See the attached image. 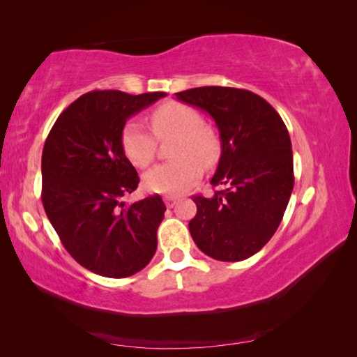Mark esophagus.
I'll use <instances>...</instances> for the list:
<instances>
[{
    "instance_id": "1",
    "label": "esophagus",
    "mask_w": 357,
    "mask_h": 357,
    "mask_svg": "<svg viewBox=\"0 0 357 357\" xmlns=\"http://www.w3.org/2000/svg\"><path fill=\"white\" fill-rule=\"evenodd\" d=\"M177 197H175V195H165L164 197V203H165V206L167 208H172L175 203H177Z\"/></svg>"
}]
</instances>
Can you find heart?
<instances>
[{"instance_id": "obj_1", "label": "heart", "mask_w": 357, "mask_h": 357, "mask_svg": "<svg viewBox=\"0 0 357 357\" xmlns=\"http://www.w3.org/2000/svg\"><path fill=\"white\" fill-rule=\"evenodd\" d=\"M158 139L175 136L170 155L175 160L159 164L144 174L143 187L151 193L177 195L188 190L202 177L203 167H213L221 154V141L214 130L204 125L202 114L182 102H165L149 114ZM121 149L135 167L153 162L155 139L139 121H126L120 136Z\"/></svg>"}]
</instances>
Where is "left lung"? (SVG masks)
<instances>
[{
  "label": "left lung",
  "mask_w": 357,
  "mask_h": 357,
  "mask_svg": "<svg viewBox=\"0 0 357 357\" xmlns=\"http://www.w3.org/2000/svg\"><path fill=\"white\" fill-rule=\"evenodd\" d=\"M177 99L208 112L221 136V159L211 198L195 195L188 224L195 243L219 261L255 255L276 232L294 188L291 138L280 114L247 89L221 86L177 92Z\"/></svg>",
  "instance_id": "8db88e82"
}]
</instances>
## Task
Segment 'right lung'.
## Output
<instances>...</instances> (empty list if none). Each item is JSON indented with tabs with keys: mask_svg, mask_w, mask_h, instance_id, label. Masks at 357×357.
Wrapping results in <instances>:
<instances>
[{
	"mask_svg": "<svg viewBox=\"0 0 357 357\" xmlns=\"http://www.w3.org/2000/svg\"><path fill=\"white\" fill-rule=\"evenodd\" d=\"M91 91L61 112L42 153V203L68 253L96 275L126 278L143 270L158 248L165 204L153 195L121 198L139 177L121 149L126 120L164 97Z\"/></svg>",
	"mask_w": 357,
	"mask_h": 357,
	"instance_id": "obj_1",
	"label": "right lung"
}]
</instances>
